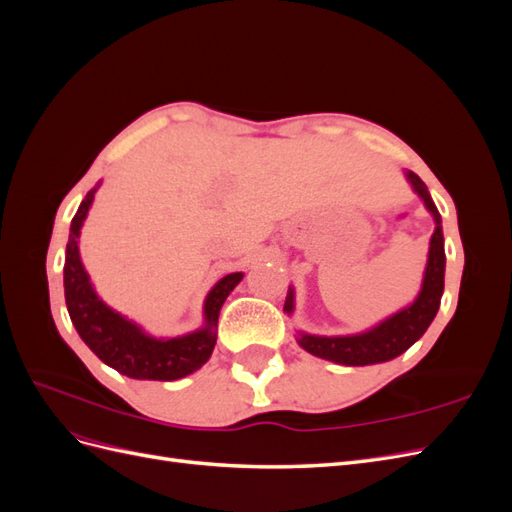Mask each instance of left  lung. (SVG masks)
<instances>
[{"instance_id":"obj_1","label":"left lung","mask_w":512,"mask_h":512,"mask_svg":"<svg viewBox=\"0 0 512 512\" xmlns=\"http://www.w3.org/2000/svg\"><path fill=\"white\" fill-rule=\"evenodd\" d=\"M406 179L410 181L412 190L421 196L427 211L433 215L436 230H433L429 241V254H427V267L423 275L421 292L416 299L399 309L397 314L384 318L376 327H371L363 333L354 335H309L299 333L297 342L309 354L320 356L339 365H376L391 361L395 356L404 354L414 342L423 337L429 324L436 318L440 309V299L444 292V269H446V256H444V235H442V218L433 205V200L427 192V185L421 181L412 170H406ZM294 309V290L288 288V297L284 303V312L290 316Z\"/></svg>"}]
</instances>
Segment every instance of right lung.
Masks as SVG:
<instances>
[{"label":"right lung","instance_id":"1","mask_svg":"<svg viewBox=\"0 0 512 512\" xmlns=\"http://www.w3.org/2000/svg\"><path fill=\"white\" fill-rule=\"evenodd\" d=\"M100 185V183H98ZM98 185L89 190L70 224L66 245L64 290L68 314L76 333L102 363L134 380H179L203 367L218 339L220 309L228 294L243 280V273H228L215 284L203 305L205 324L198 331L181 337H153L136 322L108 307L94 290L83 267L79 237Z\"/></svg>","mask_w":512,"mask_h":512}]
</instances>
